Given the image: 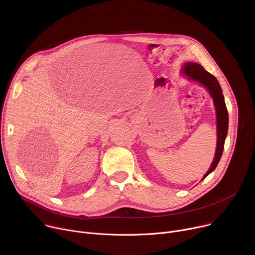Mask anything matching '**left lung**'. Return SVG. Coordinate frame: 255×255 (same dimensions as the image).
<instances>
[{
    "instance_id": "1",
    "label": "left lung",
    "mask_w": 255,
    "mask_h": 255,
    "mask_svg": "<svg viewBox=\"0 0 255 255\" xmlns=\"http://www.w3.org/2000/svg\"><path fill=\"white\" fill-rule=\"evenodd\" d=\"M180 72L185 75L190 81L200 84L203 86L210 94L213 99L215 110H216V122H217V146L216 152L213 159V162L208 169V171L204 174L202 180L206 178L219 163V160L222 156L224 143L228 133V111L226 108L224 96L222 94V89L218 83L217 79L212 76L207 70L204 69L203 66L196 62H186L180 69Z\"/></svg>"
}]
</instances>
